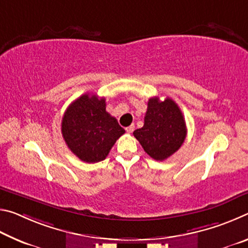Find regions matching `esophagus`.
<instances>
[{
	"label": "esophagus",
	"instance_id": "obj_1",
	"mask_svg": "<svg viewBox=\"0 0 248 248\" xmlns=\"http://www.w3.org/2000/svg\"><path fill=\"white\" fill-rule=\"evenodd\" d=\"M134 130V125H129V127L125 128V131H127L128 133H132V131Z\"/></svg>",
	"mask_w": 248,
	"mask_h": 248
}]
</instances>
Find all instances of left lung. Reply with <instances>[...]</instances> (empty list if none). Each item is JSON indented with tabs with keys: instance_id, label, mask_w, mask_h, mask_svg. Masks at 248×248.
I'll list each match as a JSON object with an SVG mask.
<instances>
[{
	"instance_id": "left-lung-1",
	"label": "left lung",
	"mask_w": 248,
	"mask_h": 248,
	"mask_svg": "<svg viewBox=\"0 0 248 248\" xmlns=\"http://www.w3.org/2000/svg\"><path fill=\"white\" fill-rule=\"evenodd\" d=\"M133 134L151 157L164 161L182 146L187 128L183 112L173 99L152 97L148 102L143 127L134 130Z\"/></svg>"
}]
</instances>
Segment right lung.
Returning <instances> with one entry per match:
<instances>
[{
	"mask_svg": "<svg viewBox=\"0 0 248 248\" xmlns=\"http://www.w3.org/2000/svg\"><path fill=\"white\" fill-rule=\"evenodd\" d=\"M61 131L68 148L83 162L106 158L116 141L124 133L118 121L106 111V99L86 93L66 108Z\"/></svg>",
	"mask_w": 248,
	"mask_h": 248,
	"instance_id": "right-lung-1",
	"label": "right lung"
}]
</instances>
